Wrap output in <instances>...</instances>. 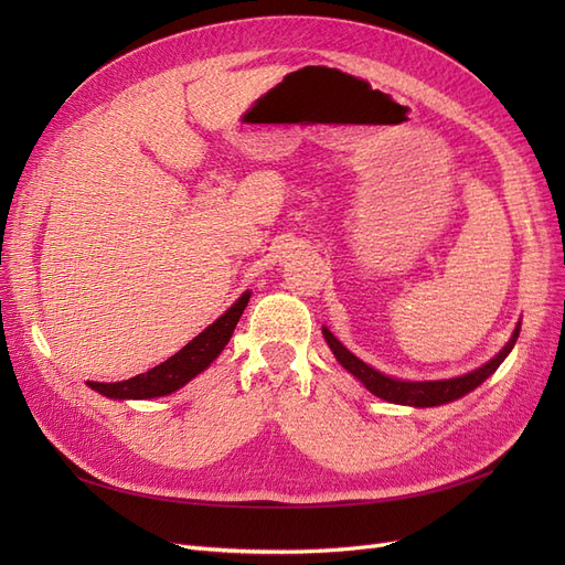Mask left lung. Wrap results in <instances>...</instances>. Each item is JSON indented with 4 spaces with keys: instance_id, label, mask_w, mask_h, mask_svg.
Instances as JSON below:
<instances>
[{
    "instance_id": "obj_1",
    "label": "left lung",
    "mask_w": 565,
    "mask_h": 565,
    "mask_svg": "<svg viewBox=\"0 0 565 565\" xmlns=\"http://www.w3.org/2000/svg\"><path fill=\"white\" fill-rule=\"evenodd\" d=\"M521 332V320L516 322L514 332H511V339L500 349V353H494V358H490L488 363H483L481 367H476L461 377H450V380H424V382H415V380H398V377H388V374L374 370L372 365L363 363L361 358L353 355L341 341L324 328L322 324V337L328 341L330 351L334 353V358L339 361V365L349 370L353 377L361 382L370 393L374 396L396 403V405H409V407H436V405H446L452 403L461 396H467L469 391H473L476 386H481L490 374L498 370L504 358L514 349L516 339Z\"/></svg>"
}]
</instances>
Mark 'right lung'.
<instances>
[{
	"instance_id": "add662e5",
	"label": "right lung",
	"mask_w": 565,
	"mask_h": 565,
	"mask_svg": "<svg viewBox=\"0 0 565 565\" xmlns=\"http://www.w3.org/2000/svg\"><path fill=\"white\" fill-rule=\"evenodd\" d=\"M249 297L252 292L247 289V292H243L241 299H237L224 316H218L210 328H204L193 341H188L179 353H174L169 361L160 363L158 367H152L139 374V377H131L125 382H113V384L87 382L89 388L113 401H148V398L169 396V393L179 391L181 386L195 380L200 372L207 370L216 361L218 353L224 351V347L233 337L237 320H241L245 311Z\"/></svg>"
}]
</instances>
